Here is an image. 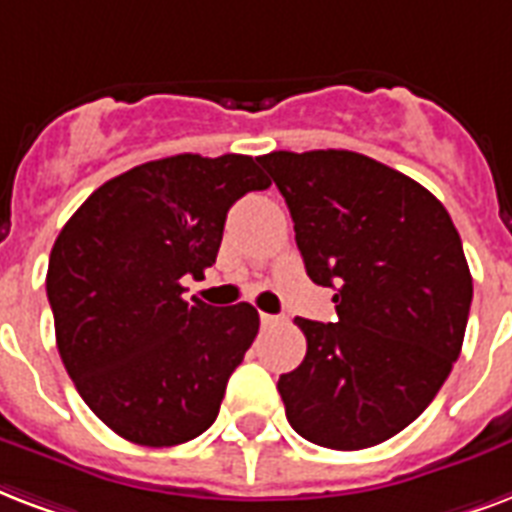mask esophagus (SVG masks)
Here are the masks:
<instances>
[{
	"label": "esophagus",
	"mask_w": 512,
	"mask_h": 512,
	"mask_svg": "<svg viewBox=\"0 0 512 512\" xmlns=\"http://www.w3.org/2000/svg\"><path fill=\"white\" fill-rule=\"evenodd\" d=\"M260 322H263V327H273V325H279V322H284V317H276V314H260Z\"/></svg>",
	"instance_id": "34e87169"
}]
</instances>
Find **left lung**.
Segmentation results:
<instances>
[{"mask_svg":"<svg viewBox=\"0 0 512 512\" xmlns=\"http://www.w3.org/2000/svg\"><path fill=\"white\" fill-rule=\"evenodd\" d=\"M290 206L311 282L338 322L295 319L306 357L279 376L300 438L360 451L419 419L454 368L473 276L446 206L400 171L349 150L257 158Z\"/></svg>","mask_w":512,"mask_h":512,"instance_id":"1","label":"left lung"}]
</instances>
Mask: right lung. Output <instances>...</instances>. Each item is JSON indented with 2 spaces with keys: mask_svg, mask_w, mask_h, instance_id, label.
Masks as SVG:
<instances>
[{
  "mask_svg": "<svg viewBox=\"0 0 512 512\" xmlns=\"http://www.w3.org/2000/svg\"><path fill=\"white\" fill-rule=\"evenodd\" d=\"M271 179L249 155H171L93 190L58 233L48 300L58 354L120 438L179 446L212 427L260 327L249 303L182 298L217 260L228 209Z\"/></svg>",
  "mask_w": 512,
  "mask_h": 512,
  "instance_id": "1",
  "label": "right lung"
}]
</instances>
